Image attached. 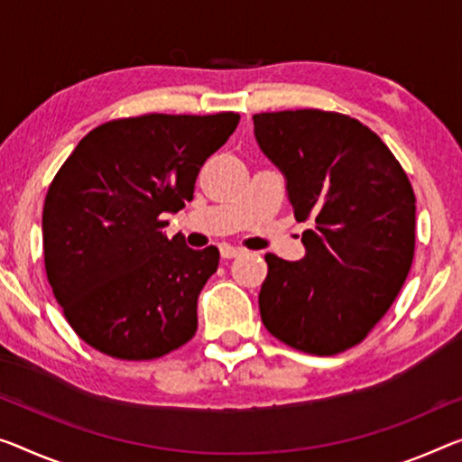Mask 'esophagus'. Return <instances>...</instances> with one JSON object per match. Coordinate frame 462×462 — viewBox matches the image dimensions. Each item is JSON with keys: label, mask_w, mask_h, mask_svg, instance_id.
<instances>
[{"label": "esophagus", "mask_w": 462, "mask_h": 462, "mask_svg": "<svg viewBox=\"0 0 462 462\" xmlns=\"http://www.w3.org/2000/svg\"><path fill=\"white\" fill-rule=\"evenodd\" d=\"M237 255H241V250H237V247L226 245V244L221 245V258L223 260H233V258H237Z\"/></svg>", "instance_id": "1"}]
</instances>
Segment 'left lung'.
<instances>
[{
  "mask_svg": "<svg viewBox=\"0 0 462 462\" xmlns=\"http://www.w3.org/2000/svg\"><path fill=\"white\" fill-rule=\"evenodd\" d=\"M254 134L297 221L314 223L303 260L266 254L262 322L297 351L343 353L382 320L413 264V188L378 134L343 113H255Z\"/></svg>",
  "mask_w": 462,
  "mask_h": 462,
  "instance_id": "obj_1",
  "label": "left lung"
}]
</instances>
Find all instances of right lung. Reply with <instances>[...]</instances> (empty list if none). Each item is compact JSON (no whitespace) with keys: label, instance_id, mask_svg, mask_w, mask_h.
<instances>
[{"label":"right lung","instance_id":"obj_1","mask_svg":"<svg viewBox=\"0 0 462 462\" xmlns=\"http://www.w3.org/2000/svg\"><path fill=\"white\" fill-rule=\"evenodd\" d=\"M237 124L233 111L113 119L78 142L53 177L42 207L47 279L92 349L146 361L196 335L198 295L218 250L169 239L162 217L194 198L202 165Z\"/></svg>","mask_w":462,"mask_h":462}]
</instances>
